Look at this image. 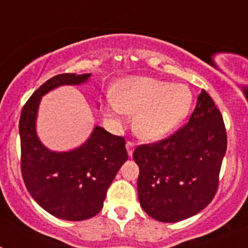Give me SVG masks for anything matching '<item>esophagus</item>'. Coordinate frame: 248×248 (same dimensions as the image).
<instances>
[{
    "label": "esophagus",
    "mask_w": 248,
    "mask_h": 248,
    "mask_svg": "<svg viewBox=\"0 0 248 248\" xmlns=\"http://www.w3.org/2000/svg\"><path fill=\"white\" fill-rule=\"evenodd\" d=\"M134 148H135V143H134V141H131V140H129L128 143H126V150H128L129 156H131V155H133V151H134Z\"/></svg>",
    "instance_id": "1"
}]
</instances>
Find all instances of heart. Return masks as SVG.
Here are the masks:
<instances>
[{"label": "heart", "mask_w": 248, "mask_h": 248, "mask_svg": "<svg viewBox=\"0 0 248 248\" xmlns=\"http://www.w3.org/2000/svg\"><path fill=\"white\" fill-rule=\"evenodd\" d=\"M191 103L192 93L187 85L145 77L123 80L117 95L109 98L114 113H137L135 131L148 140L163 137L179 125L189 113Z\"/></svg>", "instance_id": "1"}]
</instances>
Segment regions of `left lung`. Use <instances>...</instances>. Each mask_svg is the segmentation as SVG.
I'll list each match as a JSON object with an SVG mask.
<instances>
[{
	"label": "left lung",
	"mask_w": 248,
	"mask_h": 248,
	"mask_svg": "<svg viewBox=\"0 0 248 248\" xmlns=\"http://www.w3.org/2000/svg\"><path fill=\"white\" fill-rule=\"evenodd\" d=\"M226 148L222 114L202 89L189 122L168 138L135 148L144 211L161 222H177L205 209L217 192Z\"/></svg>",
	"instance_id": "8db88e82"
}]
</instances>
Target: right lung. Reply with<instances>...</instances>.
<instances>
[{
    "instance_id": "right-lung-1",
    "label": "right lung",
    "mask_w": 248,
    "mask_h": 248,
    "mask_svg": "<svg viewBox=\"0 0 248 248\" xmlns=\"http://www.w3.org/2000/svg\"><path fill=\"white\" fill-rule=\"evenodd\" d=\"M91 74H58L31 95L19 118L21 172L26 187L42 209L68 221L91 218L102 210L109 186L128 159L125 138L95 126L89 140L69 153H52L34 130L43 94L58 85L80 84Z\"/></svg>"
}]
</instances>
